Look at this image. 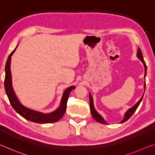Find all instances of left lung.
I'll return each mask as SVG.
<instances>
[{
    "mask_svg": "<svg viewBox=\"0 0 155 155\" xmlns=\"http://www.w3.org/2000/svg\"><path fill=\"white\" fill-rule=\"evenodd\" d=\"M137 58L140 60V61L143 63V66H144V70H145V72H144V78H146V72H147V66L145 64V61H144L143 60V57L142 55V52H141V50L140 48H138L137 50ZM143 87H144V92H145V89H146V81H144V85H143ZM143 96H141V98L140 99V101H139L137 103H136L134 106H133L131 108L128 109L126 113L124 115V118L122 120L121 122L120 123H123L126 121H127V120L130 118V117L132 116V115L134 114L135 112L136 109H137V107L140 105V103L142 101V98L143 97ZM89 97H90V111L91 113V115H92V117H94V119L96 120V121L98 122L99 123H101V124H108V123H107L105 120L104 119V117L102 116V115L98 114V112L96 111L95 107H94V101H93V97L91 96V94L90 93L89 94Z\"/></svg>",
    "mask_w": 155,
    "mask_h": 155,
    "instance_id": "8db88e82",
    "label": "left lung"
}]
</instances>
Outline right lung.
Here are the masks:
<instances>
[{
  "label": "right lung",
  "mask_w": 155,
  "mask_h": 155,
  "mask_svg": "<svg viewBox=\"0 0 155 155\" xmlns=\"http://www.w3.org/2000/svg\"><path fill=\"white\" fill-rule=\"evenodd\" d=\"M16 46V48H17ZM15 48L7 58L5 65V89L9 101L14 110L21 116H22L28 121L39 123V124H47V123L56 122L64 116L66 109L67 102L70 91L75 88V86H70L64 91L61 99L60 106L56 110L51 113H43L36 110L28 108L27 107L20 103L18 97L15 94L12 86V77L11 72V61L12 56L15 51Z\"/></svg>",
  "instance_id": "right-lung-1"
}]
</instances>
